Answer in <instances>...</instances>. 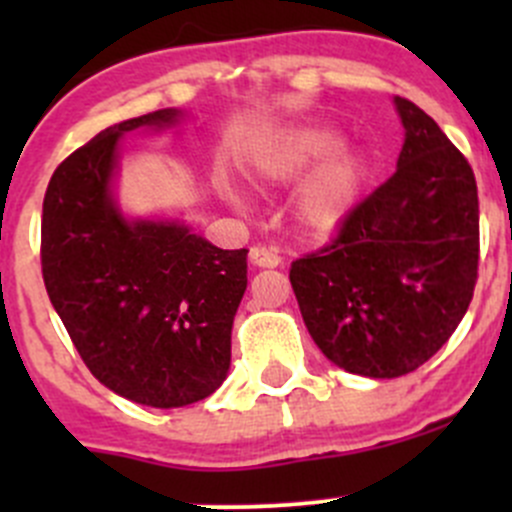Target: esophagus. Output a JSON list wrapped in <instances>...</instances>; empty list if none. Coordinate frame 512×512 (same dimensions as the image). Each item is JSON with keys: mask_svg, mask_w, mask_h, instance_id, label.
Returning a JSON list of instances; mask_svg holds the SVG:
<instances>
[{"mask_svg": "<svg viewBox=\"0 0 512 512\" xmlns=\"http://www.w3.org/2000/svg\"><path fill=\"white\" fill-rule=\"evenodd\" d=\"M250 260H252V265H257V267H277L282 262V255L277 247L255 245L250 250Z\"/></svg>", "mask_w": 512, "mask_h": 512, "instance_id": "obj_1", "label": "esophagus"}]
</instances>
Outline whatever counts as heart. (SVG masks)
<instances>
[{"label": "heart", "mask_w": 512, "mask_h": 512, "mask_svg": "<svg viewBox=\"0 0 512 512\" xmlns=\"http://www.w3.org/2000/svg\"><path fill=\"white\" fill-rule=\"evenodd\" d=\"M342 138L332 128H304L289 136L265 158V175L277 183H289L309 168L332 156ZM361 188V165L354 158H342L324 168L319 178L299 198V223L317 235L337 230L354 208Z\"/></svg>", "instance_id": "1"}]
</instances>
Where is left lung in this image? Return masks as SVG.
Here are the masks:
<instances>
[{
	"label": "left lung",
	"mask_w": 512,
	"mask_h": 512,
	"mask_svg": "<svg viewBox=\"0 0 512 512\" xmlns=\"http://www.w3.org/2000/svg\"><path fill=\"white\" fill-rule=\"evenodd\" d=\"M399 168L356 203L332 242L289 267L314 344L352 374L396 379L461 324L478 280V185L426 111L396 96Z\"/></svg>",
	"instance_id": "1"
}]
</instances>
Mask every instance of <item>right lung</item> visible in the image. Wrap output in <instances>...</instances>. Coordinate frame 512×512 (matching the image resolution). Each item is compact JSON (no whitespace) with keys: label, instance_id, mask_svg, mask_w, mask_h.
Segmentation results:
<instances>
[{"label":"right lung","instance_id":"right-lung-1","mask_svg":"<svg viewBox=\"0 0 512 512\" xmlns=\"http://www.w3.org/2000/svg\"><path fill=\"white\" fill-rule=\"evenodd\" d=\"M175 118L160 108L76 148L41 210V275L76 352L103 386L156 409L223 384L247 287L245 247L220 250L178 223H128L113 205L118 138Z\"/></svg>","mask_w":512,"mask_h":512}]
</instances>
